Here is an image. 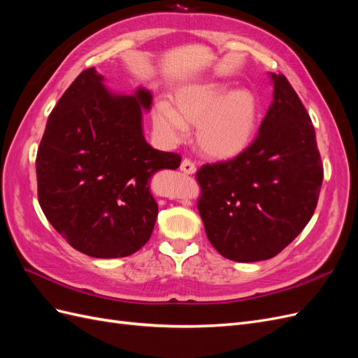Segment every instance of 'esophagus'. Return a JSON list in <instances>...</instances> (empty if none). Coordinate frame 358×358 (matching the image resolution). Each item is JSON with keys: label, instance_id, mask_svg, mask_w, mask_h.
Here are the masks:
<instances>
[{"label": "esophagus", "instance_id": "34e87169", "mask_svg": "<svg viewBox=\"0 0 358 358\" xmlns=\"http://www.w3.org/2000/svg\"><path fill=\"white\" fill-rule=\"evenodd\" d=\"M180 171H183V173H187V175H194V173H196V164H194L192 161H189L188 158H185V159H182V162H180Z\"/></svg>", "mask_w": 358, "mask_h": 358}]
</instances>
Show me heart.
I'll list each match as a JSON object with an SVG mask.
<instances>
[{"label":"heart","instance_id":"1","mask_svg":"<svg viewBox=\"0 0 358 358\" xmlns=\"http://www.w3.org/2000/svg\"><path fill=\"white\" fill-rule=\"evenodd\" d=\"M175 107L158 103L152 110L155 133L166 143H180L188 125H197V145L213 159H231L252 142L258 101L251 91H231L224 83L187 86L175 94Z\"/></svg>","mask_w":358,"mask_h":358}]
</instances>
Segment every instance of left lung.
Here are the masks:
<instances>
[{
	"label": "left lung",
	"mask_w": 358,
	"mask_h": 358,
	"mask_svg": "<svg viewBox=\"0 0 358 358\" xmlns=\"http://www.w3.org/2000/svg\"><path fill=\"white\" fill-rule=\"evenodd\" d=\"M273 101L254 143L197 171L206 236L222 257L254 263L278 255L317 208L322 164L310 117L282 74L268 73Z\"/></svg>",
	"instance_id": "1"
}]
</instances>
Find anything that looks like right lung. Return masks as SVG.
Wrapping results in <instances>:
<instances>
[{
    "label": "right lung",
    "mask_w": 358,
    "mask_h": 358,
    "mask_svg": "<svg viewBox=\"0 0 358 358\" xmlns=\"http://www.w3.org/2000/svg\"><path fill=\"white\" fill-rule=\"evenodd\" d=\"M152 94L107 90L94 67L82 71L49 115L36 159L38 201L48 221L74 249L94 258L138 251L152 234L157 171L180 157L150 146L143 112Z\"/></svg>",
    "instance_id": "1"
}]
</instances>
